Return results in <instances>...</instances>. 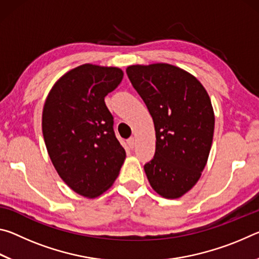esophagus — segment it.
<instances>
[{
    "label": "esophagus",
    "instance_id": "1",
    "mask_svg": "<svg viewBox=\"0 0 259 259\" xmlns=\"http://www.w3.org/2000/svg\"><path fill=\"white\" fill-rule=\"evenodd\" d=\"M128 145L130 148H134L135 145H136V138L135 137H130L128 139Z\"/></svg>",
    "mask_w": 259,
    "mask_h": 259
}]
</instances>
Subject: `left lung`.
<instances>
[{
  "mask_svg": "<svg viewBox=\"0 0 259 259\" xmlns=\"http://www.w3.org/2000/svg\"><path fill=\"white\" fill-rule=\"evenodd\" d=\"M126 74L154 122L155 155L144 165L150 185L165 199L181 198L207 164L214 129L211 100L198 78L174 65H131Z\"/></svg>",
  "mask_w": 259,
  "mask_h": 259,
  "instance_id": "8db88e82",
  "label": "left lung"
}]
</instances>
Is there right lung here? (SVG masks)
<instances>
[{
  "mask_svg": "<svg viewBox=\"0 0 259 259\" xmlns=\"http://www.w3.org/2000/svg\"><path fill=\"white\" fill-rule=\"evenodd\" d=\"M122 78L119 67L83 64L57 80L43 106L42 133L52 164L84 198L106 192L125 160L105 104Z\"/></svg>",
  "mask_w": 259,
  "mask_h": 259,
  "instance_id": "add662e5",
  "label": "right lung"
}]
</instances>
